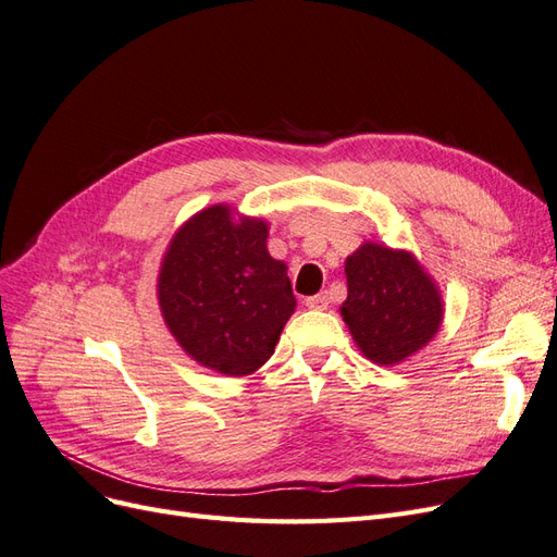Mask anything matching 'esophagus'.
<instances>
[{"label":"esophagus","instance_id":"obj_1","mask_svg":"<svg viewBox=\"0 0 557 557\" xmlns=\"http://www.w3.org/2000/svg\"><path fill=\"white\" fill-rule=\"evenodd\" d=\"M327 305H330L327 293H318V295L307 297V307L313 311H323V309H327Z\"/></svg>","mask_w":557,"mask_h":557}]
</instances>
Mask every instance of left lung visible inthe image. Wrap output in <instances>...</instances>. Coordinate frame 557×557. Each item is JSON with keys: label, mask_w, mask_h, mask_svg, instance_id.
<instances>
[{"label": "left lung", "mask_w": 557, "mask_h": 557, "mask_svg": "<svg viewBox=\"0 0 557 557\" xmlns=\"http://www.w3.org/2000/svg\"><path fill=\"white\" fill-rule=\"evenodd\" d=\"M342 318L367 360L393 367L423 350L444 320L440 285L413 252L364 242L346 258Z\"/></svg>", "instance_id": "8db88e82"}]
</instances>
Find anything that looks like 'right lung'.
<instances>
[{"label":"right lung","instance_id":"right-lung-1","mask_svg":"<svg viewBox=\"0 0 557 557\" xmlns=\"http://www.w3.org/2000/svg\"><path fill=\"white\" fill-rule=\"evenodd\" d=\"M269 225L227 205L197 211L172 237L158 305L176 344L207 369L248 376L274 356L297 299L267 250Z\"/></svg>","mask_w":557,"mask_h":557}]
</instances>
